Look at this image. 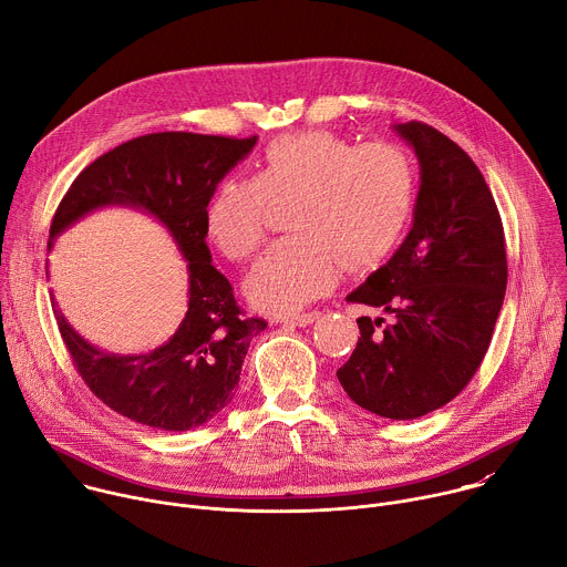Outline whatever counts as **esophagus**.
Returning <instances> with one entry per match:
<instances>
[{
  "instance_id": "1",
  "label": "esophagus",
  "mask_w": 567,
  "mask_h": 567,
  "mask_svg": "<svg viewBox=\"0 0 567 567\" xmlns=\"http://www.w3.org/2000/svg\"><path fill=\"white\" fill-rule=\"evenodd\" d=\"M318 311H309V313H298V316H285L280 318V322H285V326H293V328H307L311 326L313 320H318Z\"/></svg>"
}]
</instances>
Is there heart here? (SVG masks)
Instances as JSON below:
<instances>
[{
	"instance_id": "1",
	"label": "heart",
	"mask_w": 567,
	"mask_h": 567,
	"mask_svg": "<svg viewBox=\"0 0 567 567\" xmlns=\"http://www.w3.org/2000/svg\"><path fill=\"white\" fill-rule=\"evenodd\" d=\"M413 158L396 145L332 132L280 136L256 177H226L206 206V233L228 260H247L265 237L269 204L293 199L291 237L278 239L245 282L265 311L293 313L330 291L348 269L388 258L415 208Z\"/></svg>"
}]
</instances>
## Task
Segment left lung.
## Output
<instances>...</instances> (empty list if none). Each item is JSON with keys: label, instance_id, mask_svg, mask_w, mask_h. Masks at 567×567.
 I'll return each mask as SVG.
<instances>
[{"label": "left lung", "instance_id": "obj_1", "mask_svg": "<svg viewBox=\"0 0 567 567\" xmlns=\"http://www.w3.org/2000/svg\"><path fill=\"white\" fill-rule=\"evenodd\" d=\"M420 161L413 226L392 258L348 300L381 307L357 318L361 339L337 377L357 406L417 420L449 403L489 350L507 289L501 213L471 156L426 123H394Z\"/></svg>", "mask_w": 567, "mask_h": 567}]
</instances>
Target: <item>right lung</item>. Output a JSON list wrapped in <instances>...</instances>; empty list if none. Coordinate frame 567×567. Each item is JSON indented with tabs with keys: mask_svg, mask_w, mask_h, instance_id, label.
Listing matches in <instances>:
<instances>
[{
	"mask_svg": "<svg viewBox=\"0 0 567 567\" xmlns=\"http://www.w3.org/2000/svg\"><path fill=\"white\" fill-rule=\"evenodd\" d=\"M258 136L226 138L158 132L99 156L60 202L49 251L60 233L94 210L125 206L168 230L188 269V309L175 334L141 354H116L80 337L53 311L62 341L90 390L118 415L150 429L184 433L219 415L235 396L251 339L267 322L241 316L230 282L213 267L206 206L217 184L245 161Z\"/></svg>",
	"mask_w": 567,
	"mask_h": 567,
	"instance_id": "obj_1",
	"label": "right lung"
}]
</instances>
